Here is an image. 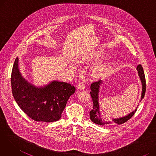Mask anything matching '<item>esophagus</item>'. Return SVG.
Here are the masks:
<instances>
[{"mask_svg":"<svg viewBox=\"0 0 156 156\" xmlns=\"http://www.w3.org/2000/svg\"><path fill=\"white\" fill-rule=\"evenodd\" d=\"M85 86L83 83H80L77 86L78 90H83L85 89Z\"/></svg>","mask_w":156,"mask_h":156,"instance_id":"esophagus-1","label":"esophagus"}]
</instances>
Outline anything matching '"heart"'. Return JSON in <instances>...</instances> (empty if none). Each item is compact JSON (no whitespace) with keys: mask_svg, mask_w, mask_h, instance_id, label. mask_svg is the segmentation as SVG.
Segmentation results:
<instances>
[{"mask_svg":"<svg viewBox=\"0 0 156 156\" xmlns=\"http://www.w3.org/2000/svg\"><path fill=\"white\" fill-rule=\"evenodd\" d=\"M101 57V54L100 53H95L94 54L84 56L82 58L80 59V61H95L99 60ZM69 67L74 70H76L79 68L78 64L74 60H71L69 63ZM111 69V66L109 62L105 61L102 62H99L94 64L91 68L90 73L91 75L96 79L102 78L108 75Z\"/></svg>","mask_w":156,"mask_h":156,"instance_id":"heart-1","label":"heart"}]
</instances>
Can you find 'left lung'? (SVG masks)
Instances as JSON below:
<instances>
[{
  "mask_svg": "<svg viewBox=\"0 0 156 156\" xmlns=\"http://www.w3.org/2000/svg\"><path fill=\"white\" fill-rule=\"evenodd\" d=\"M136 70L138 71V75L139 76V78L140 80L141 83H142V94H141V98L140 99L142 100L144 97L145 90H146V85H145V78L143 68L142 65L139 64L137 66ZM104 81L100 80L97 82L93 83L90 86V95L92 98V101L94 103V108L90 112V118L92 120V122L97 125H105L108 124H112V123H117L118 125H121L124 123L126 121H127L128 119H129L133 115L135 112L136 111V108L129 113L127 115L118 118H114L112 119V121H105L104 119L102 118L101 111H100V105H99V92H100V88L102 84L103 83Z\"/></svg>",
  "mask_w": 156,
  "mask_h": 156,
  "instance_id": "1",
  "label": "left lung"
}]
</instances>
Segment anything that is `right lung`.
<instances>
[{
  "mask_svg": "<svg viewBox=\"0 0 156 156\" xmlns=\"http://www.w3.org/2000/svg\"><path fill=\"white\" fill-rule=\"evenodd\" d=\"M12 95L19 107L36 121L54 122L61 118L69 98L75 92L70 83L53 80L43 86H35L23 77L15 59L11 74Z\"/></svg>",
  "mask_w": 156,
  "mask_h": 156,
  "instance_id": "add662e5",
  "label": "right lung"
}]
</instances>
